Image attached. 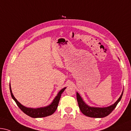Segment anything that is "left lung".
<instances>
[{"label": "left lung", "mask_w": 131, "mask_h": 131, "mask_svg": "<svg viewBox=\"0 0 131 131\" xmlns=\"http://www.w3.org/2000/svg\"><path fill=\"white\" fill-rule=\"evenodd\" d=\"M123 92L124 89L119 99L113 104L106 107H96L90 106V105H88L84 102L82 97L80 96L78 92L76 93V97L79 107L81 112L84 115L92 118H104L108 115L114 110V108L117 106L118 103L121 100L122 94H123Z\"/></svg>", "instance_id": "1"}]
</instances>
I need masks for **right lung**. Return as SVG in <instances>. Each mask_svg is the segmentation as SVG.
<instances>
[{
	"mask_svg": "<svg viewBox=\"0 0 131 131\" xmlns=\"http://www.w3.org/2000/svg\"><path fill=\"white\" fill-rule=\"evenodd\" d=\"M66 88H64L58 92V94L56 96L54 99L53 100V101H52V103L50 104L47 105V106L42 107L39 108H30V107H27L24 106L23 105H22L20 102H18L17 100L14 97V95L12 93L11 86H10V93H11V95L12 99H13L14 101H15L16 103L17 104V106L23 112L27 114V115L30 116V117L32 118H42L45 117L47 116L51 115L52 114L55 113L56 110L57 109L58 104H59L60 99H61V94L62 93L64 92V90H65Z\"/></svg>",
	"mask_w": 131,
	"mask_h": 131,
	"instance_id": "1",
	"label": "right lung"
}]
</instances>
